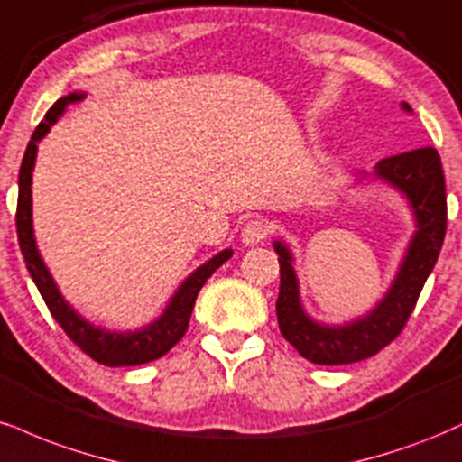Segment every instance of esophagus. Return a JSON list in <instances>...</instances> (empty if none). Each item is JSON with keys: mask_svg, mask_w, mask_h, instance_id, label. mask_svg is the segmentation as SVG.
<instances>
[{"mask_svg": "<svg viewBox=\"0 0 462 462\" xmlns=\"http://www.w3.org/2000/svg\"><path fill=\"white\" fill-rule=\"evenodd\" d=\"M268 236H270V225L262 218L248 220L242 229V242L246 244V246H254V244L263 242Z\"/></svg>", "mask_w": 462, "mask_h": 462, "instance_id": "obj_1", "label": "esophagus"}]
</instances>
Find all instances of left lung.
Segmentation results:
<instances>
[{
  "mask_svg": "<svg viewBox=\"0 0 462 462\" xmlns=\"http://www.w3.org/2000/svg\"><path fill=\"white\" fill-rule=\"evenodd\" d=\"M411 112L409 103H402ZM376 177L398 188L413 208L417 231L392 290L365 318L333 328L316 324L298 300V281L285 244L274 242L281 265V290L276 318L283 337L305 359L318 365H346L374 356L402 333L417 305L428 274L435 268L448 229L446 177L437 149L406 151L384 157L376 164Z\"/></svg>",
  "mask_w": 462,
  "mask_h": 462,
  "instance_id": "8db88e82",
  "label": "left lung"
}]
</instances>
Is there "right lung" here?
<instances>
[{
	"mask_svg": "<svg viewBox=\"0 0 462 462\" xmlns=\"http://www.w3.org/2000/svg\"><path fill=\"white\" fill-rule=\"evenodd\" d=\"M81 99H84V95H79V92H73V95L58 99L51 107H49V112L45 114V121L38 123L36 132L32 134V140L30 144H27L19 171L16 236H19V246L21 253H23L27 270H30L42 300H45L49 311L56 318V322L62 327L64 333L69 335V339L73 341L81 352H86L90 359L101 363V365H143V363L155 361L160 359V356H164L166 352L186 335L189 316H192V309L194 302H197L200 287H203L205 281H208L209 276L231 257L233 251H222L216 254L214 259H209L208 263L200 265L199 270H194V273L183 281V285L179 287L177 294L172 296L171 305L166 307L162 318L143 330H134V333H110V330L92 327V324L86 322L84 318L78 316L75 309L70 307L58 291L51 274H49L41 254L36 251L34 231H32V171H34L38 140L45 138V134L51 129V125L58 121V116L64 112V107Z\"/></svg>",
	"mask_w": 462,
	"mask_h": 462,
	"instance_id": "1",
	"label": "right lung"
}]
</instances>
